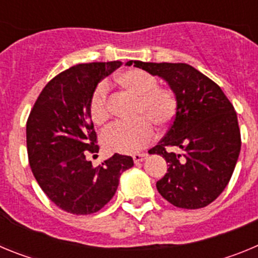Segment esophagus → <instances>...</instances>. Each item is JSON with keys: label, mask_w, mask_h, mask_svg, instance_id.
Returning a JSON list of instances; mask_svg holds the SVG:
<instances>
[{"label": "esophagus", "mask_w": 258, "mask_h": 258, "mask_svg": "<svg viewBox=\"0 0 258 258\" xmlns=\"http://www.w3.org/2000/svg\"><path fill=\"white\" fill-rule=\"evenodd\" d=\"M146 156H147V155H146V154H136V155H133L134 163H136V164L142 163V161L146 159Z\"/></svg>", "instance_id": "esophagus-1"}]
</instances>
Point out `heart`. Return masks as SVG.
Segmentation results:
<instances>
[{
  "label": "heart",
  "mask_w": 258,
  "mask_h": 258,
  "mask_svg": "<svg viewBox=\"0 0 258 258\" xmlns=\"http://www.w3.org/2000/svg\"><path fill=\"white\" fill-rule=\"evenodd\" d=\"M116 83L137 98L134 117L131 122L117 121L104 129L101 142L107 152L134 154L154 138L155 125L163 129L173 120L177 99L172 90L157 86L156 77L140 68L126 70L115 77ZM89 115L95 125H103L109 117L108 86L98 84L89 102Z\"/></svg>",
  "instance_id": "heart-1"
}]
</instances>
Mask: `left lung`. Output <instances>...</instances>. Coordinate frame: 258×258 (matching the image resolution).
<instances>
[{"label": "left lung", "instance_id": "left-lung-1", "mask_svg": "<svg viewBox=\"0 0 258 258\" xmlns=\"http://www.w3.org/2000/svg\"><path fill=\"white\" fill-rule=\"evenodd\" d=\"M132 64L165 80L177 99L169 131L149 151L168 163L157 191L178 208H204L225 190L238 161L241 141L234 106L217 84L192 66L126 63ZM169 147L184 152L168 153Z\"/></svg>", "mask_w": 258, "mask_h": 258}]
</instances>
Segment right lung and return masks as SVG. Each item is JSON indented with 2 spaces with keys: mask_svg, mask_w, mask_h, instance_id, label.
Segmentation results:
<instances>
[{
  "mask_svg": "<svg viewBox=\"0 0 258 258\" xmlns=\"http://www.w3.org/2000/svg\"><path fill=\"white\" fill-rule=\"evenodd\" d=\"M122 63L77 64L56 75L38 95L27 121V151L36 181L56 207L83 216L112 199L131 156L115 154L97 168L86 159L99 147L89 115L98 83Z\"/></svg>",
  "mask_w": 258,
  "mask_h": 258,
  "instance_id": "add662e5",
  "label": "right lung"
}]
</instances>
